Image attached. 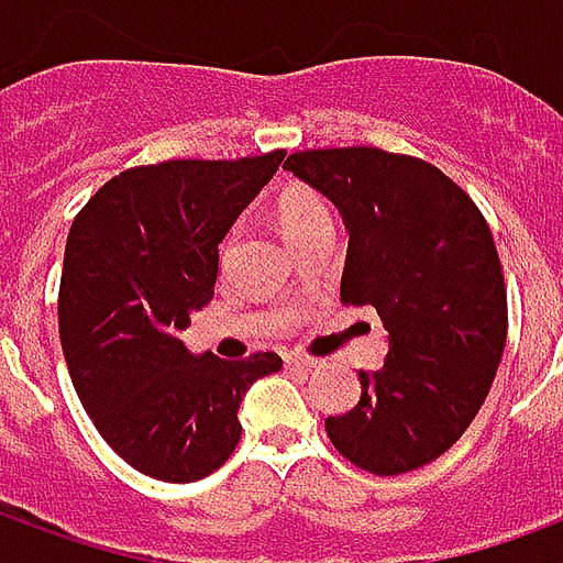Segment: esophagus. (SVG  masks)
<instances>
[{
	"label": "esophagus",
	"instance_id": "34e87169",
	"mask_svg": "<svg viewBox=\"0 0 563 563\" xmlns=\"http://www.w3.org/2000/svg\"><path fill=\"white\" fill-rule=\"evenodd\" d=\"M317 365V358H310V355L301 353H289L286 355V367H298V371H310V367Z\"/></svg>",
	"mask_w": 563,
	"mask_h": 563
}]
</instances>
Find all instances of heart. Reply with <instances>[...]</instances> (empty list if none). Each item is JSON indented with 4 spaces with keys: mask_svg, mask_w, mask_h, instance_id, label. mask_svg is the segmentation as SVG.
Returning a JSON list of instances; mask_svg holds the SVG:
<instances>
[{
    "mask_svg": "<svg viewBox=\"0 0 563 563\" xmlns=\"http://www.w3.org/2000/svg\"><path fill=\"white\" fill-rule=\"evenodd\" d=\"M277 222H280L286 241L295 244L298 238L317 232V229H334V217L325 198L310 186H289L277 201ZM232 256V241L222 246V268L229 265Z\"/></svg>",
    "mask_w": 563,
    "mask_h": 563,
    "instance_id": "heart-1",
    "label": "heart"
}]
</instances>
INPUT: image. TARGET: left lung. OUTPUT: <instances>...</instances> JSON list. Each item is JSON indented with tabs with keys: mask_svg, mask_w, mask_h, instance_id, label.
<instances>
[{
	"mask_svg": "<svg viewBox=\"0 0 563 563\" xmlns=\"http://www.w3.org/2000/svg\"><path fill=\"white\" fill-rule=\"evenodd\" d=\"M283 168L341 210V301L371 305L389 331L383 367L358 371V404L325 419L329 440L377 476L431 464L479 413L507 343L488 222L440 168L404 153L301 150Z\"/></svg>",
	"mask_w": 563,
	"mask_h": 563,
	"instance_id": "1",
	"label": "left lung"
}]
</instances>
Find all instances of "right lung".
Instances as JSON below:
<instances>
[{"instance_id":"obj_1","label":"right lung","mask_w":563,"mask_h":563,"mask_svg":"<svg viewBox=\"0 0 563 563\" xmlns=\"http://www.w3.org/2000/svg\"><path fill=\"white\" fill-rule=\"evenodd\" d=\"M283 156L129 168L71 222L56 307L68 374L104 443L153 479L196 483L225 464L244 391L280 371L277 353L192 355L180 331L213 298L217 246Z\"/></svg>"}]
</instances>
